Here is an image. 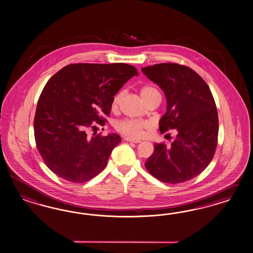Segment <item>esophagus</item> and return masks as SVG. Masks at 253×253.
Returning a JSON list of instances; mask_svg holds the SVG:
<instances>
[{
    "mask_svg": "<svg viewBox=\"0 0 253 253\" xmlns=\"http://www.w3.org/2000/svg\"><path fill=\"white\" fill-rule=\"evenodd\" d=\"M124 140H125V141H128V142H131V143H135V144L141 142L140 139H135V138L124 137Z\"/></svg>",
    "mask_w": 253,
    "mask_h": 253,
    "instance_id": "esophagus-1",
    "label": "esophagus"
}]
</instances>
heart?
I'll return each mask as SVG.
<instances>
[{"label": "heart", "instance_id": "1", "mask_svg": "<svg viewBox=\"0 0 253 253\" xmlns=\"http://www.w3.org/2000/svg\"><path fill=\"white\" fill-rule=\"evenodd\" d=\"M140 93L142 98H146L147 96L154 94V93H160V92L151 85H146L141 88ZM123 96V92L116 93L112 99L111 107L113 109L118 107V105ZM150 127V123L145 120H136V119H127L123 120L116 124V129L123 132V134L131 136V137H141L144 135L145 130Z\"/></svg>", "mask_w": 253, "mask_h": 253}]
</instances>
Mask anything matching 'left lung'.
<instances>
[{
  "mask_svg": "<svg viewBox=\"0 0 253 253\" xmlns=\"http://www.w3.org/2000/svg\"><path fill=\"white\" fill-rule=\"evenodd\" d=\"M159 85L167 99L160 130L175 129L169 147L155 144L145 163L146 169L163 183L180 184L198 176L212 160L218 139V113L206 82L193 69L176 63L142 68Z\"/></svg>",
  "mask_w": 253,
  "mask_h": 253,
  "instance_id": "8db88e82",
  "label": "left lung"
}]
</instances>
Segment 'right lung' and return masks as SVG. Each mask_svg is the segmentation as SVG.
<instances>
[{
    "label": "right lung",
    "mask_w": 253,
    "mask_h": 253,
    "mask_svg": "<svg viewBox=\"0 0 253 253\" xmlns=\"http://www.w3.org/2000/svg\"><path fill=\"white\" fill-rule=\"evenodd\" d=\"M133 76L137 69L128 64L84 63L64 67L47 82L37 104L34 136L54 174L81 184L105 169L122 138L90 137L87 130L105 125L114 95Z\"/></svg>",
    "instance_id": "add662e5"
}]
</instances>
